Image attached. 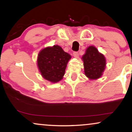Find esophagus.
Instances as JSON below:
<instances>
[{
    "label": "esophagus",
    "mask_w": 132,
    "mask_h": 132,
    "mask_svg": "<svg viewBox=\"0 0 132 132\" xmlns=\"http://www.w3.org/2000/svg\"><path fill=\"white\" fill-rule=\"evenodd\" d=\"M73 55L74 56V57H75V58H78L79 56V53L78 52H73Z\"/></svg>",
    "instance_id": "1"
}]
</instances>
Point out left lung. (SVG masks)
<instances>
[{"label":"left lung","mask_w":132,"mask_h":132,"mask_svg":"<svg viewBox=\"0 0 132 132\" xmlns=\"http://www.w3.org/2000/svg\"><path fill=\"white\" fill-rule=\"evenodd\" d=\"M84 62V73L91 80L99 79L102 77L106 67V59L94 46L87 48L82 57Z\"/></svg>","instance_id":"1"}]
</instances>
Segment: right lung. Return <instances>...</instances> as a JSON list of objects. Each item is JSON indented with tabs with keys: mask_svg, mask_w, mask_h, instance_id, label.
<instances>
[{
	"mask_svg": "<svg viewBox=\"0 0 132 132\" xmlns=\"http://www.w3.org/2000/svg\"><path fill=\"white\" fill-rule=\"evenodd\" d=\"M71 55L64 52L59 45L44 48L39 53L38 67L42 77L55 83L62 80Z\"/></svg>",
	"mask_w": 132,
	"mask_h": 132,
	"instance_id": "right-lung-1",
	"label": "right lung"
}]
</instances>
